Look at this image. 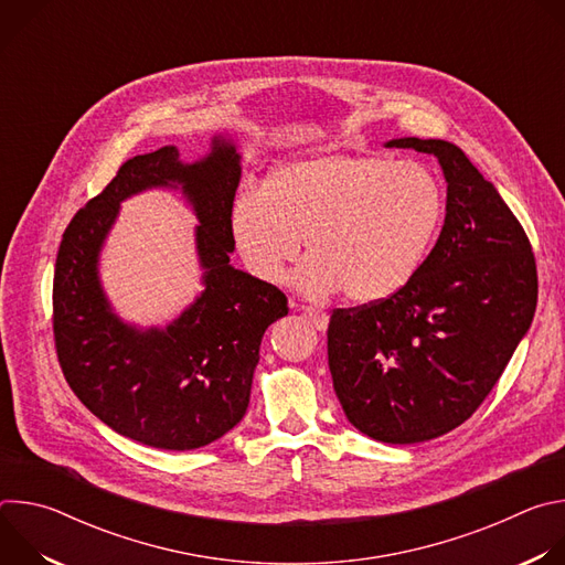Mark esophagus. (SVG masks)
<instances>
[{
	"instance_id": "34e87169",
	"label": "esophagus",
	"mask_w": 565,
	"mask_h": 565,
	"mask_svg": "<svg viewBox=\"0 0 565 565\" xmlns=\"http://www.w3.org/2000/svg\"><path fill=\"white\" fill-rule=\"evenodd\" d=\"M303 310V317L310 321V324L317 329V331H327L329 329V315L321 310V308H312V306H306L301 308Z\"/></svg>"
}]
</instances>
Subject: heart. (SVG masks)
<instances>
[{
    "mask_svg": "<svg viewBox=\"0 0 565 565\" xmlns=\"http://www.w3.org/2000/svg\"><path fill=\"white\" fill-rule=\"evenodd\" d=\"M443 218L436 177L416 160L315 153L275 168L264 190H241L230 234L248 270L279 284L301 236L308 295L338 288L360 303L395 295L423 266Z\"/></svg>",
    "mask_w": 565,
    "mask_h": 565,
    "instance_id": "obj_1",
    "label": "heart"
}]
</instances>
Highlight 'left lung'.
I'll return each instance as SVG.
<instances>
[{
    "label": "left lung",
    "mask_w": 565,
    "mask_h": 565,
    "mask_svg": "<svg viewBox=\"0 0 565 565\" xmlns=\"http://www.w3.org/2000/svg\"><path fill=\"white\" fill-rule=\"evenodd\" d=\"M386 147L438 158L445 225L395 295L333 310L329 369L355 429L414 445L456 429L482 405L532 324L539 284L525 230L460 147L436 138Z\"/></svg>",
    "instance_id": "obj_1"
}]
</instances>
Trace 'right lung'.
Returning a JSON list of instances; mask_svg holds the SVG:
<instances>
[{"label":"right lung","instance_id":"right-lung-1","mask_svg":"<svg viewBox=\"0 0 565 565\" xmlns=\"http://www.w3.org/2000/svg\"><path fill=\"white\" fill-rule=\"evenodd\" d=\"M241 156L223 138L196 163L174 145L134 156L71 218L53 275V335L62 373L79 402L136 443L199 449L246 416L266 329L288 315L286 295L230 266V205ZM151 186L181 189L200 218L206 290L166 330H138L111 310L97 262L119 203Z\"/></svg>","mask_w":565,"mask_h":565}]
</instances>
